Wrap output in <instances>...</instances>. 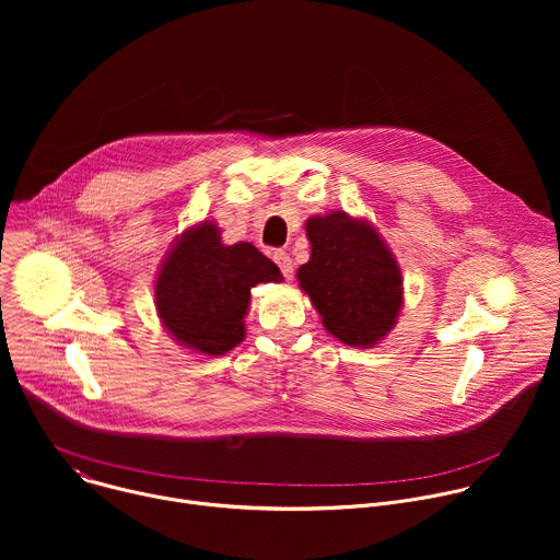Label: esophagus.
Here are the masks:
<instances>
[{"label": "esophagus", "mask_w": 560, "mask_h": 560, "mask_svg": "<svg viewBox=\"0 0 560 560\" xmlns=\"http://www.w3.org/2000/svg\"><path fill=\"white\" fill-rule=\"evenodd\" d=\"M272 259H275V264L279 266V270L283 272V277H285V279H290V277H292V272H294V266H292L290 255H288V253H283V250H277V253L272 255Z\"/></svg>", "instance_id": "1"}]
</instances>
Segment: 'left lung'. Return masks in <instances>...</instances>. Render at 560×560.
Here are the masks:
<instances>
[{
  "mask_svg": "<svg viewBox=\"0 0 560 560\" xmlns=\"http://www.w3.org/2000/svg\"><path fill=\"white\" fill-rule=\"evenodd\" d=\"M310 261L296 272L326 330L348 346L381 341L404 305V279L378 232L346 212L310 217Z\"/></svg>",
  "mask_w": 560,
  "mask_h": 560,
  "instance_id": "left-lung-1",
  "label": "left lung"
}]
</instances>
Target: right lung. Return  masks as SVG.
Segmentation results:
<instances>
[{"instance_id": "right-lung-1", "label": "right lung", "mask_w": 560, "mask_h": 560, "mask_svg": "<svg viewBox=\"0 0 560 560\" xmlns=\"http://www.w3.org/2000/svg\"><path fill=\"white\" fill-rule=\"evenodd\" d=\"M281 279L253 244L223 246L219 228L203 221L188 228L168 253L154 283V303L175 341L219 357L246 337L250 290Z\"/></svg>"}]
</instances>
